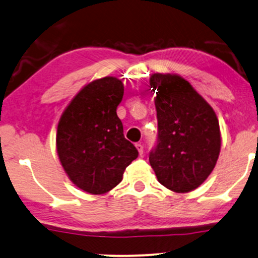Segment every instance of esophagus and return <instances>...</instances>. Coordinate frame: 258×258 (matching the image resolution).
<instances>
[{"label":"esophagus","mask_w":258,"mask_h":258,"mask_svg":"<svg viewBox=\"0 0 258 258\" xmlns=\"http://www.w3.org/2000/svg\"><path fill=\"white\" fill-rule=\"evenodd\" d=\"M135 147H136V150L139 151V154L142 156V154H144V146H142L141 144H136Z\"/></svg>","instance_id":"obj_1"}]
</instances>
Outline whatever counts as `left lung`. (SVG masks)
I'll list each match as a JSON object with an SVG mask.
<instances>
[{
  "label": "left lung",
  "instance_id": "8db88e82",
  "mask_svg": "<svg viewBox=\"0 0 258 258\" xmlns=\"http://www.w3.org/2000/svg\"><path fill=\"white\" fill-rule=\"evenodd\" d=\"M158 119L157 146L150 164L163 186L176 193L196 189L216 165L221 150L219 119L189 82L178 75L154 74Z\"/></svg>",
  "mask_w": 258,
  "mask_h": 258
}]
</instances>
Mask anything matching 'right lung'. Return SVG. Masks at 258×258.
<instances>
[{"label":"right lung","mask_w":258,"mask_h":258,"mask_svg":"<svg viewBox=\"0 0 258 258\" xmlns=\"http://www.w3.org/2000/svg\"><path fill=\"white\" fill-rule=\"evenodd\" d=\"M122 81L104 77L80 90L57 124L56 152L63 170L78 188L104 195L122 181L139 152L123 134L117 107Z\"/></svg>","instance_id":"add662e5"}]
</instances>
